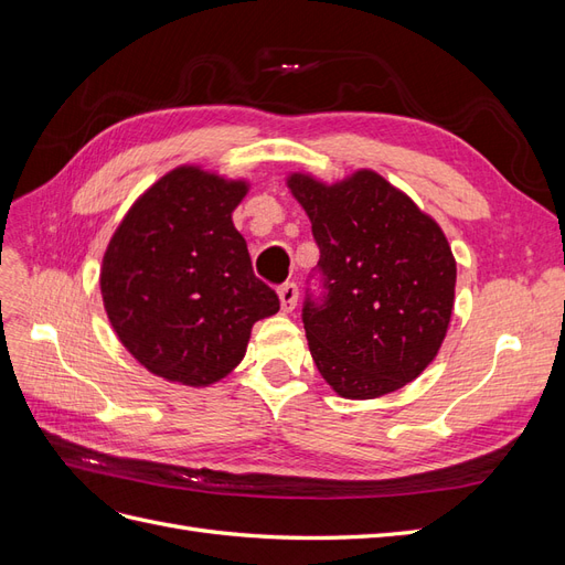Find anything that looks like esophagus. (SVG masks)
<instances>
[{
    "label": "esophagus",
    "instance_id": "34e87169",
    "mask_svg": "<svg viewBox=\"0 0 565 565\" xmlns=\"http://www.w3.org/2000/svg\"><path fill=\"white\" fill-rule=\"evenodd\" d=\"M278 297H280L282 311H285V313H289V311H295L297 299H299V289H297V285H295V282H285V285H280V287H278Z\"/></svg>",
    "mask_w": 565,
    "mask_h": 565
}]
</instances>
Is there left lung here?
<instances>
[{"instance_id": "1", "label": "left lung", "mask_w": 565, "mask_h": 565, "mask_svg": "<svg viewBox=\"0 0 565 565\" xmlns=\"http://www.w3.org/2000/svg\"><path fill=\"white\" fill-rule=\"evenodd\" d=\"M320 249L324 295L303 303L322 380L367 401L417 380L446 339L457 264L446 233L396 185L358 169L332 185L287 179Z\"/></svg>"}]
</instances>
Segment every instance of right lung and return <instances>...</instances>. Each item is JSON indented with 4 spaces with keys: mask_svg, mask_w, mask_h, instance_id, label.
<instances>
[{
    "mask_svg": "<svg viewBox=\"0 0 565 565\" xmlns=\"http://www.w3.org/2000/svg\"><path fill=\"white\" fill-rule=\"evenodd\" d=\"M247 191V181L177 167L110 237L100 266L108 320L136 361L167 382L224 380L245 358L252 324L280 309L233 226Z\"/></svg>",
    "mask_w": 565,
    "mask_h": 565,
    "instance_id": "add662e5",
    "label": "right lung"
}]
</instances>
